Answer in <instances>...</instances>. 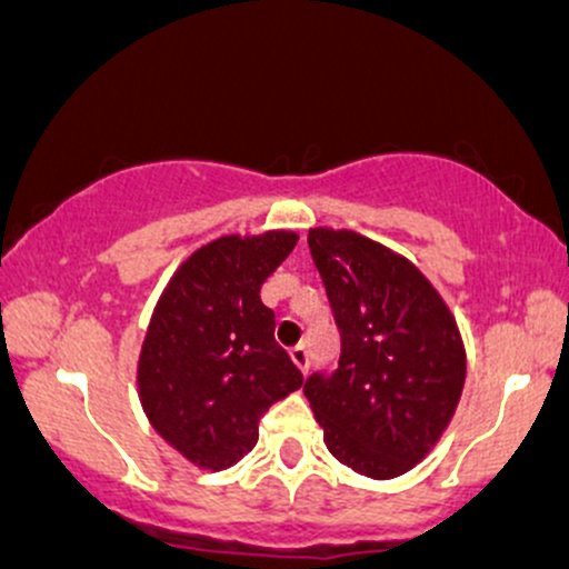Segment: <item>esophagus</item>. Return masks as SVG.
Segmentation results:
<instances>
[{"label": "esophagus", "mask_w": 569, "mask_h": 569, "mask_svg": "<svg viewBox=\"0 0 569 569\" xmlns=\"http://www.w3.org/2000/svg\"><path fill=\"white\" fill-rule=\"evenodd\" d=\"M291 361L297 363V367L302 369V371L310 369V352H307V345L305 342H299L297 348H291Z\"/></svg>", "instance_id": "1"}]
</instances>
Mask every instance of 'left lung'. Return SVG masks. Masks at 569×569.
<instances>
[{
  "instance_id": "8db88e82",
  "label": "left lung",
  "mask_w": 569,
  "mask_h": 569,
  "mask_svg": "<svg viewBox=\"0 0 569 569\" xmlns=\"http://www.w3.org/2000/svg\"><path fill=\"white\" fill-rule=\"evenodd\" d=\"M342 356L307 377L329 452L369 479H396L426 457L466 385V348L441 293L401 253L352 230L307 234Z\"/></svg>"
}]
</instances>
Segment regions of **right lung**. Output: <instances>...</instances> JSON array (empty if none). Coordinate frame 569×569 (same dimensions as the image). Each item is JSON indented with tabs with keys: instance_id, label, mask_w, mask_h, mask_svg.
I'll use <instances>...</instances> for the list:
<instances>
[{
	"instance_id": "1",
	"label": "right lung",
	"mask_w": 569,
	"mask_h": 569,
	"mask_svg": "<svg viewBox=\"0 0 569 569\" xmlns=\"http://www.w3.org/2000/svg\"><path fill=\"white\" fill-rule=\"evenodd\" d=\"M299 234H224L198 248L162 291L139 356L149 422L176 452L208 471L238 462L272 403L302 388V371L276 342L262 283Z\"/></svg>"
}]
</instances>
